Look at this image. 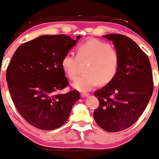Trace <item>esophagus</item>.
<instances>
[{
	"mask_svg": "<svg viewBox=\"0 0 159 159\" xmlns=\"http://www.w3.org/2000/svg\"><path fill=\"white\" fill-rule=\"evenodd\" d=\"M89 95H90V94H89L88 93H84V92H82V93H81V97H83V98H84V97H88Z\"/></svg>",
	"mask_w": 159,
	"mask_h": 159,
	"instance_id": "34e87169",
	"label": "esophagus"
}]
</instances>
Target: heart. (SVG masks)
I'll list each match as a JSON object with an SVG mask.
<instances>
[{
	"label": "heart",
	"mask_w": 159,
	"mask_h": 159,
	"mask_svg": "<svg viewBox=\"0 0 159 159\" xmlns=\"http://www.w3.org/2000/svg\"><path fill=\"white\" fill-rule=\"evenodd\" d=\"M78 56L67 53L62 59V66L71 79L78 75V65L81 61H89L86 67V75L79 77L72 84L73 88L86 92L98 84H106L116 75L119 65V57L109 43L92 39L80 46Z\"/></svg>",
	"instance_id": "1"
}]
</instances>
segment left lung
I'll list each match as a JSON object with an SVG mask.
<instances>
[{"label":"left lung","instance_id":"8db88e82","mask_svg":"<svg viewBox=\"0 0 159 159\" xmlns=\"http://www.w3.org/2000/svg\"><path fill=\"white\" fill-rule=\"evenodd\" d=\"M103 38L112 41L119 57L114 78L94 96L99 107L93 118L108 132H118L131 126L143 114L153 92L151 64L147 55L132 39L109 34Z\"/></svg>","mask_w":159,"mask_h":159}]
</instances>
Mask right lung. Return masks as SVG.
Masks as SVG:
<instances>
[{
    "instance_id": "add662e5",
    "label": "right lung",
    "mask_w": 159,
    "mask_h": 159,
    "mask_svg": "<svg viewBox=\"0 0 159 159\" xmlns=\"http://www.w3.org/2000/svg\"><path fill=\"white\" fill-rule=\"evenodd\" d=\"M81 36L42 35L22 43L7 67L6 79L13 103L32 126L51 130L67 121L79 92L59 93L69 84L62 59Z\"/></svg>"
}]
</instances>
